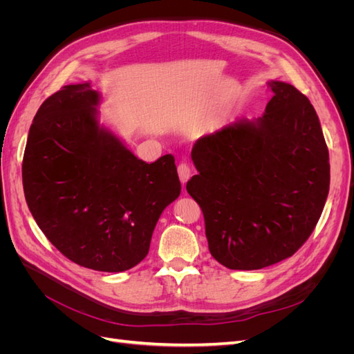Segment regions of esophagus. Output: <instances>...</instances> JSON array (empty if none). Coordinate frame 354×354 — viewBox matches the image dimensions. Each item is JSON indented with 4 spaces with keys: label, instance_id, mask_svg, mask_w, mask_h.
I'll list each match as a JSON object with an SVG mask.
<instances>
[{
    "label": "esophagus",
    "instance_id": "34e87169",
    "mask_svg": "<svg viewBox=\"0 0 354 354\" xmlns=\"http://www.w3.org/2000/svg\"><path fill=\"white\" fill-rule=\"evenodd\" d=\"M177 171H178V177H180L181 185L185 186V183H186V181H187L189 177H190V167H189L187 164H180L178 168H177Z\"/></svg>",
    "mask_w": 354,
    "mask_h": 354
}]
</instances>
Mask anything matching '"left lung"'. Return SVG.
Returning <instances> with one entry per match:
<instances>
[{"label":"left lung","instance_id":"1","mask_svg":"<svg viewBox=\"0 0 354 354\" xmlns=\"http://www.w3.org/2000/svg\"><path fill=\"white\" fill-rule=\"evenodd\" d=\"M261 118L203 136L187 192L203 212L211 255L233 270H259L294 255L320 218L329 153L316 111L294 85L270 81Z\"/></svg>","mask_w":354,"mask_h":354}]
</instances>
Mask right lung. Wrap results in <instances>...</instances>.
I'll return each mask as SVG.
<instances>
[{
	"instance_id": "right-lung-1",
	"label": "right lung",
	"mask_w": 354,
	"mask_h": 354,
	"mask_svg": "<svg viewBox=\"0 0 354 354\" xmlns=\"http://www.w3.org/2000/svg\"><path fill=\"white\" fill-rule=\"evenodd\" d=\"M100 100L90 82L50 95L29 128L22 178L47 239L73 263L116 273L147 255L181 185L173 155L147 164L99 124Z\"/></svg>"
}]
</instances>
